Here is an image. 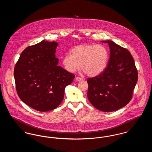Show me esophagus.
<instances>
[{"instance_id":"1","label":"esophagus","mask_w":152,"mask_h":152,"mask_svg":"<svg viewBox=\"0 0 152 152\" xmlns=\"http://www.w3.org/2000/svg\"><path fill=\"white\" fill-rule=\"evenodd\" d=\"M76 80L77 81H80L83 80V79H81V78H80V77H76Z\"/></svg>"}]
</instances>
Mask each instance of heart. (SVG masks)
<instances>
[{
  "label": "heart",
  "mask_w": 152,
  "mask_h": 152,
  "mask_svg": "<svg viewBox=\"0 0 152 152\" xmlns=\"http://www.w3.org/2000/svg\"><path fill=\"white\" fill-rule=\"evenodd\" d=\"M109 53L106 47L101 44H82L71 50L61 60L66 71L75 72L81 66L84 72L91 77H96L106 69L108 64Z\"/></svg>",
  "instance_id": "heart-1"
}]
</instances>
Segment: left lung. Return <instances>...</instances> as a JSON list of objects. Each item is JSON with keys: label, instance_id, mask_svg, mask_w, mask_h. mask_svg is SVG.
I'll return each instance as SVG.
<instances>
[{"label": "left lung", "instance_id": "obj_1", "mask_svg": "<svg viewBox=\"0 0 152 152\" xmlns=\"http://www.w3.org/2000/svg\"><path fill=\"white\" fill-rule=\"evenodd\" d=\"M108 44V64L101 75L87 80L88 99L95 108L113 112L126 105L137 82V70L133 58L126 48L112 40Z\"/></svg>", "mask_w": 152, "mask_h": 152}]
</instances>
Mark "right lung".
Wrapping results in <instances>:
<instances>
[{"mask_svg":"<svg viewBox=\"0 0 152 152\" xmlns=\"http://www.w3.org/2000/svg\"><path fill=\"white\" fill-rule=\"evenodd\" d=\"M56 42H41L22 52L14 69L16 91L24 103L40 112L56 108L75 76L58 66Z\"/></svg>","mask_w":152,"mask_h":152,"instance_id":"right-lung-1","label":"right lung"}]
</instances>
